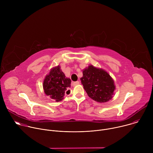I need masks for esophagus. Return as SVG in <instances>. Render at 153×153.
Listing matches in <instances>:
<instances>
[{"label":"esophagus","instance_id":"esophagus-1","mask_svg":"<svg viewBox=\"0 0 153 153\" xmlns=\"http://www.w3.org/2000/svg\"><path fill=\"white\" fill-rule=\"evenodd\" d=\"M79 83H79V81H77V82H73L71 83V85H72V86H76V85H79Z\"/></svg>","mask_w":153,"mask_h":153}]
</instances>
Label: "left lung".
Masks as SVG:
<instances>
[{
  "label": "left lung",
  "instance_id": "obj_1",
  "mask_svg": "<svg viewBox=\"0 0 153 153\" xmlns=\"http://www.w3.org/2000/svg\"><path fill=\"white\" fill-rule=\"evenodd\" d=\"M80 80L87 94L96 102H107L114 94L116 86L114 80L110 74L102 68L89 65L83 70Z\"/></svg>",
  "mask_w": 153,
  "mask_h": 153
}]
</instances>
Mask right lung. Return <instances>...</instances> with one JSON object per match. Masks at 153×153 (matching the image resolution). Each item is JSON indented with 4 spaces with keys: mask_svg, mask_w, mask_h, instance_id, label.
Wrapping results in <instances>:
<instances>
[{
    "mask_svg": "<svg viewBox=\"0 0 153 153\" xmlns=\"http://www.w3.org/2000/svg\"><path fill=\"white\" fill-rule=\"evenodd\" d=\"M71 80L67 78L60 69V65L52 68L46 75L43 82L45 94L59 102L64 99V96L70 94Z\"/></svg>",
    "mask_w": 153,
    "mask_h": 153,
    "instance_id": "obj_1",
    "label": "right lung"
}]
</instances>
